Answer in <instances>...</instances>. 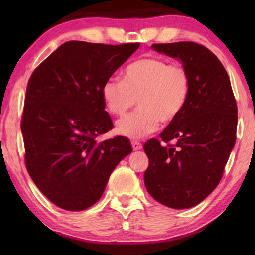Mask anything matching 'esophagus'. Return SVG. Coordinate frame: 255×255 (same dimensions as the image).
I'll return each instance as SVG.
<instances>
[{
	"mask_svg": "<svg viewBox=\"0 0 255 255\" xmlns=\"http://www.w3.org/2000/svg\"><path fill=\"white\" fill-rule=\"evenodd\" d=\"M131 145H132V148H133L134 151H138V149H140V148L142 147L141 142H139V141H137V140L131 141Z\"/></svg>",
	"mask_w": 255,
	"mask_h": 255,
	"instance_id": "esophagus-1",
	"label": "esophagus"
}]
</instances>
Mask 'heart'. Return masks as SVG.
I'll list each match as a JSON object with an SVG mask.
<instances>
[{"instance_id":"heart-1","label":"heart","mask_w":255,"mask_h":255,"mask_svg":"<svg viewBox=\"0 0 255 255\" xmlns=\"http://www.w3.org/2000/svg\"><path fill=\"white\" fill-rule=\"evenodd\" d=\"M189 92L190 75L182 64L145 57L128 65L124 81L106 80L101 94L107 110L115 116L124 115L138 100L139 109L121 118L116 131L124 137L139 139L156 131L160 121L173 123L186 107Z\"/></svg>"}]
</instances>
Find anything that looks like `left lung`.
Masks as SVG:
<instances>
[{
  "label": "left lung",
  "instance_id": "8db88e82",
  "mask_svg": "<svg viewBox=\"0 0 255 255\" xmlns=\"http://www.w3.org/2000/svg\"><path fill=\"white\" fill-rule=\"evenodd\" d=\"M155 51L179 58L190 75L186 107L160 139L145 142L149 195L166 207L201 203L218 186L236 142L238 109L224 66L203 45L193 41L153 44ZM174 140L175 144H170Z\"/></svg>",
  "mask_w": 255,
  "mask_h": 255
}]
</instances>
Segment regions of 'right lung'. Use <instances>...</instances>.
I'll return each instance as SVG.
<instances>
[{
    "label": "right lung",
    "mask_w": 255,
    "mask_h": 255,
    "mask_svg": "<svg viewBox=\"0 0 255 255\" xmlns=\"http://www.w3.org/2000/svg\"><path fill=\"white\" fill-rule=\"evenodd\" d=\"M139 45L67 41L31 74L20 121L24 159L34 184L57 207L82 211L95 204L132 152L125 137L96 138L114 128L103 83Z\"/></svg>",
    "instance_id": "right-lung-1"
}]
</instances>
